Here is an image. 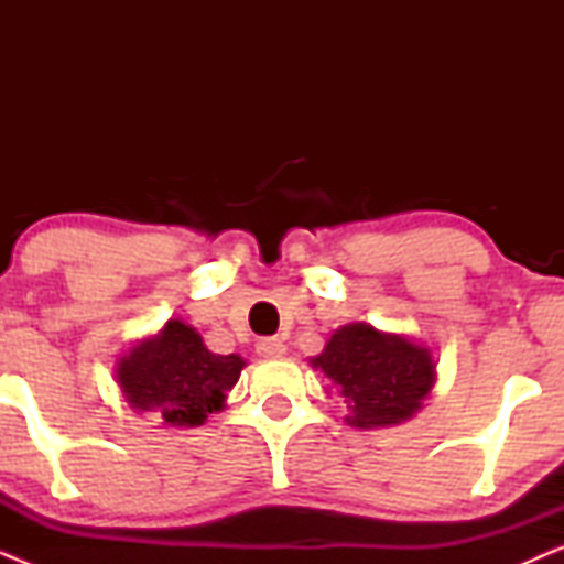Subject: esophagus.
<instances>
[{
	"label": "esophagus",
	"instance_id": "obj_1",
	"mask_svg": "<svg viewBox=\"0 0 564 564\" xmlns=\"http://www.w3.org/2000/svg\"><path fill=\"white\" fill-rule=\"evenodd\" d=\"M257 351H259V357H264V359H280V357H284V351H288V346H284L280 338H259Z\"/></svg>",
	"mask_w": 564,
	"mask_h": 564
}]
</instances>
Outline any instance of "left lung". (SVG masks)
Wrapping results in <instances>:
<instances>
[{
	"label": "left lung",
	"instance_id": "obj_1",
	"mask_svg": "<svg viewBox=\"0 0 564 564\" xmlns=\"http://www.w3.org/2000/svg\"><path fill=\"white\" fill-rule=\"evenodd\" d=\"M334 382L357 429L398 426L421 411L436 382V361L426 346L372 323H349L311 359Z\"/></svg>",
	"mask_w": 564,
	"mask_h": 564
}]
</instances>
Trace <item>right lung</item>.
Wrapping results in <instances>:
<instances>
[{
	"mask_svg": "<svg viewBox=\"0 0 564 564\" xmlns=\"http://www.w3.org/2000/svg\"><path fill=\"white\" fill-rule=\"evenodd\" d=\"M246 361L238 354H213L184 321H169L118 361V384L135 411H151L164 426H203L226 405L228 390Z\"/></svg>",
	"mask_w": 564,
	"mask_h": 564,
	"instance_id": "add662e5",
	"label": "right lung"
}]
</instances>
